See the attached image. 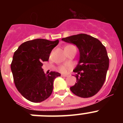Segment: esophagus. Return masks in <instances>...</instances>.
<instances>
[{"label": "esophagus", "mask_w": 123, "mask_h": 123, "mask_svg": "<svg viewBox=\"0 0 123 123\" xmlns=\"http://www.w3.org/2000/svg\"><path fill=\"white\" fill-rule=\"evenodd\" d=\"M62 76L63 77H68V74H62Z\"/></svg>", "instance_id": "esophagus-1"}]
</instances>
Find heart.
Masks as SVG:
<instances>
[{"label": "heart", "instance_id": "obj_1", "mask_svg": "<svg viewBox=\"0 0 123 123\" xmlns=\"http://www.w3.org/2000/svg\"><path fill=\"white\" fill-rule=\"evenodd\" d=\"M72 47H75L73 45H67V46L65 47V50H67L68 49L72 48ZM68 68H69V67H68V66H66V65H61V66L58 67V71H60V72L65 73V72H67V71L68 70Z\"/></svg>", "mask_w": 123, "mask_h": 123}]
</instances>
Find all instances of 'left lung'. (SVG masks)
Here are the masks:
<instances>
[{
    "label": "left lung",
    "instance_id": "obj_1",
    "mask_svg": "<svg viewBox=\"0 0 123 123\" xmlns=\"http://www.w3.org/2000/svg\"><path fill=\"white\" fill-rule=\"evenodd\" d=\"M62 40L75 44L80 52L79 62L73 70L77 82L70 90L82 98L94 96L104 85L109 67L105 47L98 39L86 34L71 36Z\"/></svg>",
    "mask_w": 123,
    "mask_h": 123
}]
</instances>
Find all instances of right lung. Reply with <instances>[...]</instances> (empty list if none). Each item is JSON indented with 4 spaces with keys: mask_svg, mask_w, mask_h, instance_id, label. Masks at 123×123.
<instances>
[{
    "mask_svg": "<svg viewBox=\"0 0 123 123\" xmlns=\"http://www.w3.org/2000/svg\"><path fill=\"white\" fill-rule=\"evenodd\" d=\"M59 41L44 39L28 41L19 45L14 53L11 69L15 86L29 101L41 102L49 98L53 91L54 79L60 74L51 71L45 74L42 62L49 60L52 49Z\"/></svg>",
    "mask_w": 123,
    "mask_h": 123,
    "instance_id": "1",
    "label": "right lung"
}]
</instances>
